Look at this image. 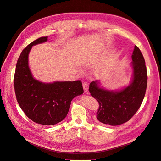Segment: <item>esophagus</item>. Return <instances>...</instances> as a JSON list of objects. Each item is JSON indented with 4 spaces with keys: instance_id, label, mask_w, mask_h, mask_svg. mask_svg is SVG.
Instances as JSON below:
<instances>
[{
    "instance_id": "34e87169",
    "label": "esophagus",
    "mask_w": 161,
    "mask_h": 161,
    "mask_svg": "<svg viewBox=\"0 0 161 161\" xmlns=\"http://www.w3.org/2000/svg\"><path fill=\"white\" fill-rule=\"evenodd\" d=\"M83 87L84 92H85L86 93H87V91H88V87H89L87 83H86V82H84V83H83Z\"/></svg>"
}]
</instances>
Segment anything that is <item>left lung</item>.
<instances>
[{
    "instance_id": "obj_1",
    "label": "left lung",
    "mask_w": 161,
    "mask_h": 161,
    "mask_svg": "<svg viewBox=\"0 0 161 161\" xmlns=\"http://www.w3.org/2000/svg\"><path fill=\"white\" fill-rule=\"evenodd\" d=\"M132 59V78L127 87L111 91L100 87L98 80L90 83L91 95L99 103L97 118L104 125L116 126L129 121L142 103L147 88V74L144 58L136 46Z\"/></svg>"
}]
</instances>
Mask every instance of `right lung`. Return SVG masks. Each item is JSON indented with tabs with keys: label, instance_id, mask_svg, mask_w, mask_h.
<instances>
[{
	"label": "right lung",
	"instance_id": "1",
	"mask_svg": "<svg viewBox=\"0 0 161 161\" xmlns=\"http://www.w3.org/2000/svg\"><path fill=\"white\" fill-rule=\"evenodd\" d=\"M47 40V36L33 41L25 47L16 64L14 84L18 103L29 119L36 123L53 125L62 121L71 101L83 93L81 81L43 83L34 78L29 66V54L33 46Z\"/></svg>",
	"mask_w": 161,
	"mask_h": 161
}]
</instances>
